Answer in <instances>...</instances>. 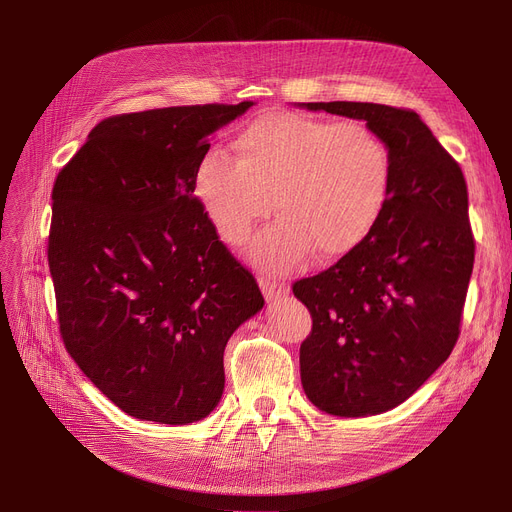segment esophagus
I'll use <instances>...</instances> for the list:
<instances>
[{
    "label": "esophagus",
    "instance_id": "obj_1",
    "mask_svg": "<svg viewBox=\"0 0 512 512\" xmlns=\"http://www.w3.org/2000/svg\"><path fill=\"white\" fill-rule=\"evenodd\" d=\"M259 286H261V292L265 294L267 301H278L288 294V284L284 280H276L272 276L259 278Z\"/></svg>",
    "mask_w": 512,
    "mask_h": 512
}]
</instances>
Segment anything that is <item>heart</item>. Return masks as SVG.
Listing matches in <instances>:
<instances>
[{"mask_svg": "<svg viewBox=\"0 0 512 512\" xmlns=\"http://www.w3.org/2000/svg\"><path fill=\"white\" fill-rule=\"evenodd\" d=\"M234 149L207 151L195 195L228 245H242L272 211L278 220L253 242L251 257L272 272L311 251L336 259L357 249L380 222L392 186L388 143L363 122L267 114L242 128Z\"/></svg>", "mask_w": 512, "mask_h": 512, "instance_id": "b5f03b06", "label": "heart"}]
</instances>
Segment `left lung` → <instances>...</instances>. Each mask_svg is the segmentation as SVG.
I'll return each instance as SVG.
<instances>
[{
    "label": "left lung",
    "instance_id": "1",
    "mask_svg": "<svg viewBox=\"0 0 512 512\" xmlns=\"http://www.w3.org/2000/svg\"><path fill=\"white\" fill-rule=\"evenodd\" d=\"M365 120L388 143L392 186L380 222L357 249L292 284L311 313L301 344L307 398L338 417L398 407L452 353L475 261L461 166L405 107L303 103Z\"/></svg>",
    "mask_w": 512,
    "mask_h": 512
}]
</instances>
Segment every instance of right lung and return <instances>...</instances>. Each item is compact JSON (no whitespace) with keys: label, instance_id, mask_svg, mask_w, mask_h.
<instances>
[{"label":"right lung","instance_id":"1","mask_svg":"<svg viewBox=\"0 0 512 512\" xmlns=\"http://www.w3.org/2000/svg\"><path fill=\"white\" fill-rule=\"evenodd\" d=\"M251 105L105 118L53 184L47 261L60 334L130 417H207L224 392L228 338L263 307L195 197L209 137Z\"/></svg>","mask_w":512,"mask_h":512}]
</instances>
